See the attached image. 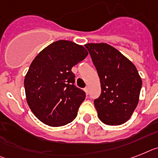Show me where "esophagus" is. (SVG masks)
Wrapping results in <instances>:
<instances>
[{
    "label": "esophagus",
    "mask_w": 158,
    "mask_h": 158,
    "mask_svg": "<svg viewBox=\"0 0 158 158\" xmlns=\"http://www.w3.org/2000/svg\"><path fill=\"white\" fill-rule=\"evenodd\" d=\"M84 90H85V94L88 95L89 94V88H88V87H85V88L84 89Z\"/></svg>",
    "instance_id": "obj_1"
}]
</instances>
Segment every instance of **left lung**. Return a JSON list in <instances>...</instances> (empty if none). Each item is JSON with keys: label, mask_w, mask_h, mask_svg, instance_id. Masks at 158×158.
<instances>
[{"label": "left lung", "mask_w": 158, "mask_h": 158, "mask_svg": "<svg viewBox=\"0 0 158 158\" xmlns=\"http://www.w3.org/2000/svg\"><path fill=\"white\" fill-rule=\"evenodd\" d=\"M101 83L94 99L98 116L108 125H120L131 118L139 102L142 81L135 65L107 44H87Z\"/></svg>", "instance_id": "1"}]
</instances>
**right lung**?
Segmentation results:
<instances>
[{"label": "right lung", "instance_id": "1", "mask_svg": "<svg viewBox=\"0 0 158 158\" xmlns=\"http://www.w3.org/2000/svg\"><path fill=\"white\" fill-rule=\"evenodd\" d=\"M87 56L88 52L81 45L58 40L34 59L24 86L27 103L41 122L60 127L76 118L85 93L74 85L72 68Z\"/></svg>", "mask_w": 158, "mask_h": 158}]
</instances>
